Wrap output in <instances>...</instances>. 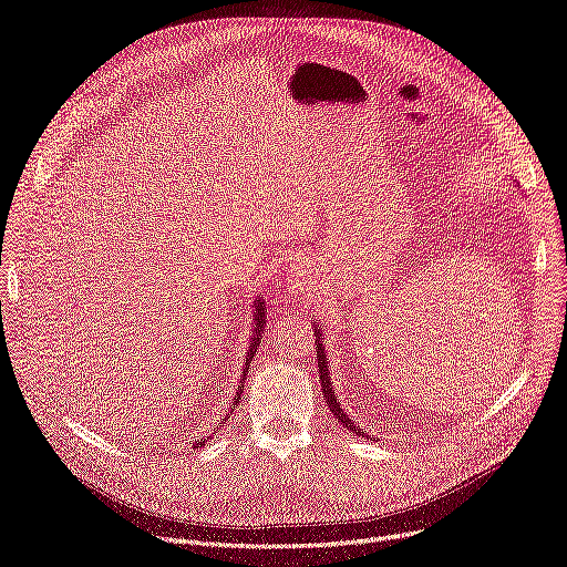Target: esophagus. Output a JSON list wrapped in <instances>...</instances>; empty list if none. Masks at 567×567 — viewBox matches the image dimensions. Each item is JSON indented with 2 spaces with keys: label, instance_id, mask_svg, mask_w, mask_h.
<instances>
[{
  "label": "esophagus",
  "instance_id": "34e87169",
  "mask_svg": "<svg viewBox=\"0 0 567 567\" xmlns=\"http://www.w3.org/2000/svg\"><path fill=\"white\" fill-rule=\"evenodd\" d=\"M285 287L289 293H306L315 287V278H312V268H310V261L308 259H297L285 274Z\"/></svg>",
  "mask_w": 567,
  "mask_h": 567
}]
</instances>
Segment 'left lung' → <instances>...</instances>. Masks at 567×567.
Listing matches in <instances>:
<instances>
[{
	"label": "left lung",
	"instance_id": "obj_1",
	"mask_svg": "<svg viewBox=\"0 0 567 567\" xmlns=\"http://www.w3.org/2000/svg\"><path fill=\"white\" fill-rule=\"evenodd\" d=\"M315 324V344H317V371H319V382H322V396H324V401H327V405H329V410L333 412V416L336 420H340L342 422V426H348L352 433H357V435H363L365 437V433L350 420L348 416V412H344L342 408H340V403H338V399H336V389H333V384H331V375H329V365H327V354H324V348H322V333H319V324L317 322H312Z\"/></svg>",
	"mask_w": 567,
	"mask_h": 567
}]
</instances>
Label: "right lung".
I'll list each match as a JSON object with an SVG mask.
<instances>
[{"label": "right lung", "instance_id": "obj_1", "mask_svg": "<svg viewBox=\"0 0 567 567\" xmlns=\"http://www.w3.org/2000/svg\"><path fill=\"white\" fill-rule=\"evenodd\" d=\"M255 338L250 340V350H248V354H245V365H243V382H245V373H248V368H250V363H252V357H255V352H257V348H259V342H261V333H264V324H266V319H264V301L259 299V301H255ZM240 382V384H243ZM240 393L243 391H236V399H234V405L240 401ZM229 420V416H225V422ZM178 442H181V437H176V440H171L168 442V447H176L178 445ZM206 437H196V440H189V445L192 447H196V450H199V447H204L206 445Z\"/></svg>", "mask_w": 567, "mask_h": 567}]
</instances>
